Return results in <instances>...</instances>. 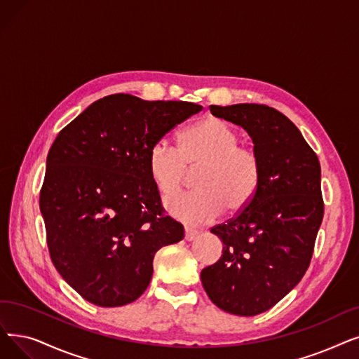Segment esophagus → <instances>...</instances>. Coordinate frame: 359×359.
Masks as SVG:
<instances>
[{
  "label": "esophagus",
  "mask_w": 359,
  "mask_h": 359,
  "mask_svg": "<svg viewBox=\"0 0 359 359\" xmlns=\"http://www.w3.org/2000/svg\"><path fill=\"white\" fill-rule=\"evenodd\" d=\"M198 235H199V231L195 230V229H191V227H186V229H184V239L188 241V242L194 241Z\"/></svg>",
  "instance_id": "1"
}]
</instances>
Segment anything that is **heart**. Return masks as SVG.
Segmentation results:
<instances>
[{"label":"heart","instance_id":"b5f03b06","mask_svg":"<svg viewBox=\"0 0 359 359\" xmlns=\"http://www.w3.org/2000/svg\"><path fill=\"white\" fill-rule=\"evenodd\" d=\"M239 144L238 130L218 117L202 118L180 135L179 149L164 139L149 149V175L161 195L176 194L188 170L201 168L196 192L165 199V210L184 224H204L245 210L261 182L258 155Z\"/></svg>","mask_w":359,"mask_h":359}]
</instances>
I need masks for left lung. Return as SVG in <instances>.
<instances>
[{
    "label": "left lung",
    "instance_id": "8db88e82",
    "mask_svg": "<svg viewBox=\"0 0 359 359\" xmlns=\"http://www.w3.org/2000/svg\"><path fill=\"white\" fill-rule=\"evenodd\" d=\"M210 110L251 136L261 182L251 204L211 229L223 255L201 271V282L218 308L252 317L283 299L309 266L324 214L321 167L299 129L274 108L233 104Z\"/></svg>",
    "mask_w": 359,
    "mask_h": 359
}]
</instances>
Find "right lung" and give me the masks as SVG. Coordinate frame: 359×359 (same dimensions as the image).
Segmentation results:
<instances>
[{
    "label": "right lung",
    "instance_id": "obj_1",
    "mask_svg": "<svg viewBox=\"0 0 359 359\" xmlns=\"http://www.w3.org/2000/svg\"><path fill=\"white\" fill-rule=\"evenodd\" d=\"M202 107L104 97L58 133L39 196L50 255L83 299L121 306L148 287L160 248L184 230L163 215L148 157L151 147Z\"/></svg>",
    "mask_w": 359,
    "mask_h": 359
}]
</instances>
